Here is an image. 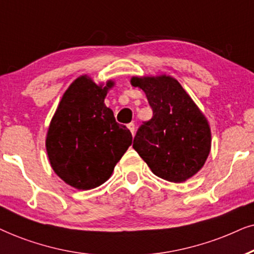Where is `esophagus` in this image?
I'll return each mask as SVG.
<instances>
[{
	"instance_id": "1",
	"label": "esophagus",
	"mask_w": 254,
	"mask_h": 254,
	"mask_svg": "<svg viewBox=\"0 0 254 254\" xmlns=\"http://www.w3.org/2000/svg\"><path fill=\"white\" fill-rule=\"evenodd\" d=\"M127 129L131 131V133H132V136L134 134V131H136V127H134L133 123H129L127 124Z\"/></svg>"
}]
</instances>
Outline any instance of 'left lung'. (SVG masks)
I'll use <instances>...</instances> for the list:
<instances>
[{
	"label": "left lung",
	"instance_id": "1",
	"mask_svg": "<svg viewBox=\"0 0 254 254\" xmlns=\"http://www.w3.org/2000/svg\"><path fill=\"white\" fill-rule=\"evenodd\" d=\"M153 110L133 138L132 147L157 177L184 182L197 173L211 145L210 127L190 96L171 76L132 77Z\"/></svg>",
	"mask_w": 254,
	"mask_h": 254
}]
</instances>
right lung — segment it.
Returning a JSON list of instances; mask_svg holds the SVG:
<instances>
[{"instance_id":"right-lung-1","label":"right lung","mask_w":254,"mask_h":254,"mask_svg":"<svg viewBox=\"0 0 254 254\" xmlns=\"http://www.w3.org/2000/svg\"><path fill=\"white\" fill-rule=\"evenodd\" d=\"M87 76L70 84L51 122L46 150L53 171L77 189L99 187L132 143V134L106 107L108 88Z\"/></svg>"}]
</instances>
